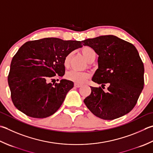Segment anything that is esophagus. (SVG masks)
I'll use <instances>...</instances> for the list:
<instances>
[{
  "label": "esophagus",
  "mask_w": 153,
  "mask_h": 153,
  "mask_svg": "<svg viewBox=\"0 0 153 153\" xmlns=\"http://www.w3.org/2000/svg\"><path fill=\"white\" fill-rule=\"evenodd\" d=\"M82 85L79 84V83H74V86H75V88H80V87L82 86Z\"/></svg>",
  "instance_id": "esophagus-1"
}]
</instances>
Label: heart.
<instances>
[{
    "label": "heart",
    "instance_id": "1",
    "mask_svg": "<svg viewBox=\"0 0 153 153\" xmlns=\"http://www.w3.org/2000/svg\"><path fill=\"white\" fill-rule=\"evenodd\" d=\"M82 53L85 57V58L89 61V59H91L93 57L95 56V52L94 50L91 48L90 46H84L83 47L82 49ZM71 53H70L66 55L65 57L64 60V64L65 67H68L69 64H70V58H71ZM65 77L66 78L72 82L77 83H82L85 82V81L89 78V74L87 71H79L74 70H71L68 71L65 74Z\"/></svg>",
    "mask_w": 153,
    "mask_h": 153
}]
</instances>
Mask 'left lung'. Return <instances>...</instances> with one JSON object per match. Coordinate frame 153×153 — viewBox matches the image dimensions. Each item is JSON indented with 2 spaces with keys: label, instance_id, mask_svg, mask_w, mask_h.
Returning a JSON list of instances; mask_svg holds the SVG:
<instances>
[{
  "label": "left lung",
  "instance_id": "left-lung-1",
  "mask_svg": "<svg viewBox=\"0 0 153 153\" xmlns=\"http://www.w3.org/2000/svg\"><path fill=\"white\" fill-rule=\"evenodd\" d=\"M99 56L98 69L92 81L104 87H91V94L84 100L95 116L113 120L129 113L135 106L144 86V65L133 44L113 35L101 36L82 41Z\"/></svg>",
  "mask_w": 153,
  "mask_h": 153
}]
</instances>
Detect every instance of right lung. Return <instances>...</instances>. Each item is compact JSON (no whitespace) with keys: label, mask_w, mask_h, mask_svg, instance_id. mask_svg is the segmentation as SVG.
Instances as JSON below:
<instances>
[{"label":"right lung","mask_w":153,"mask_h":153,"mask_svg":"<svg viewBox=\"0 0 153 153\" xmlns=\"http://www.w3.org/2000/svg\"><path fill=\"white\" fill-rule=\"evenodd\" d=\"M82 46L80 41L56 38L24 44L12 59L8 77L14 106L34 118H46L56 113L74 83L65 79L55 84L48 81L56 75L64 76L65 57Z\"/></svg>","instance_id":"obj_1"}]
</instances>
